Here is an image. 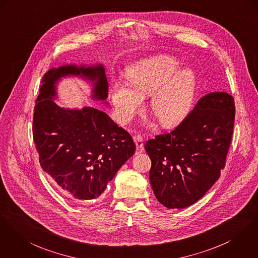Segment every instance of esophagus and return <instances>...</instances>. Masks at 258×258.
Listing matches in <instances>:
<instances>
[{"label":"esophagus","mask_w":258,"mask_h":258,"mask_svg":"<svg viewBox=\"0 0 258 258\" xmlns=\"http://www.w3.org/2000/svg\"><path fill=\"white\" fill-rule=\"evenodd\" d=\"M134 140H135L136 145H137V154L141 153L143 151V149H144V144H143L142 137L139 136V135H136L134 137Z\"/></svg>","instance_id":"1"}]
</instances>
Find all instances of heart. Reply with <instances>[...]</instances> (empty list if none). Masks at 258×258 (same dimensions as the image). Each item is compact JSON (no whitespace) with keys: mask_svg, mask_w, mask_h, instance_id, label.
Listing matches in <instances>:
<instances>
[{"mask_svg":"<svg viewBox=\"0 0 258 258\" xmlns=\"http://www.w3.org/2000/svg\"><path fill=\"white\" fill-rule=\"evenodd\" d=\"M178 59L157 56L141 59L127 71L131 86L117 81L111 88V99L120 122H126L151 95L150 108L164 126H174L189 113L197 80L192 72L178 71Z\"/></svg>","mask_w":258,"mask_h":258,"instance_id":"heart-1","label":"heart"}]
</instances>
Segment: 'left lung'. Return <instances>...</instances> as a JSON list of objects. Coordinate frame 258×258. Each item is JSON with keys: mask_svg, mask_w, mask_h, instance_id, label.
<instances>
[{"mask_svg": "<svg viewBox=\"0 0 258 258\" xmlns=\"http://www.w3.org/2000/svg\"><path fill=\"white\" fill-rule=\"evenodd\" d=\"M235 115L232 95L206 94L171 133L146 141L150 183L162 205L185 208L215 183L226 165Z\"/></svg>", "mask_w": 258, "mask_h": 258, "instance_id": "8db88e82", "label": "left lung"}]
</instances>
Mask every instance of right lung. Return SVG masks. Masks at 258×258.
<instances>
[{
    "instance_id": "1",
    "label": "right lung",
    "mask_w": 258,
    "mask_h": 258,
    "mask_svg": "<svg viewBox=\"0 0 258 258\" xmlns=\"http://www.w3.org/2000/svg\"><path fill=\"white\" fill-rule=\"evenodd\" d=\"M74 75L94 82L93 98H108L105 70L66 66L48 71L35 100L32 133L42 169L60 189L80 200L97 199L136 152L130 134L95 108L69 110L54 101L55 83Z\"/></svg>"
}]
</instances>
